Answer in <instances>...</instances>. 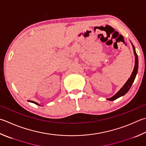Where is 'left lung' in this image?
<instances>
[{"mask_svg": "<svg viewBox=\"0 0 146 146\" xmlns=\"http://www.w3.org/2000/svg\"><path fill=\"white\" fill-rule=\"evenodd\" d=\"M131 45H132V47H133L134 55H135V67H134L133 72H132V73H131L130 78L128 79V81H126V83L124 84V86H123L118 91V92L113 96V97H112L111 98H107V100H110V101L114 100L119 97H121V96L125 95L126 93L128 92V90L130 89L131 85H132L135 79V77H136V75L137 74V71H138L139 60H138V56H137V53L135 51V46H133L132 43H131Z\"/></svg>", "mask_w": 146, "mask_h": 146, "instance_id": "8db88e82", "label": "left lung"}]
</instances>
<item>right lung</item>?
<instances>
[{"instance_id": "obj_1", "label": "right lung", "mask_w": 146, "mask_h": 146, "mask_svg": "<svg viewBox=\"0 0 146 146\" xmlns=\"http://www.w3.org/2000/svg\"><path fill=\"white\" fill-rule=\"evenodd\" d=\"M29 102H32V103H34V104H36V105H38V106H40L39 104H38V103H37V102H34V101H31V100H29Z\"/></svg>"}]
</instances>
